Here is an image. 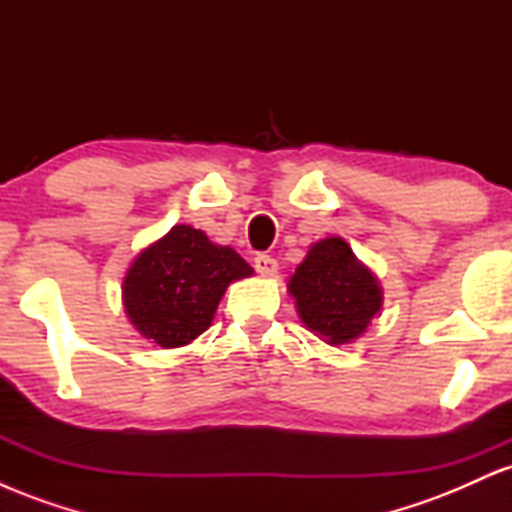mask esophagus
I'll list each match as a JSON object with an SVG mask.
<instances>
[{"label":"esophagus","instance_id":"34e87169","mask_svg":"<svg viewBox=\"0 0 512 512\" xmlns=\"http://www.w3.org/2000/svg\"><path fill=\"white\" fill-rule=\"evenodd\" d=\"M255 269L260 272L262 276H274L276 269H279V262L274 260L272 255H255Z\"/></svg>","mask_w":512,"mask_h":512}]
</instances>
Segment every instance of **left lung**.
Here are the masks:
<instances>
[{
  "label": "left lung",
  "mask_w": 512,
  "mask_h": 512,
  "mask_svg": "<svg viewBox=\"0 0 512 512\" xmlns=\"http://www.w3.org/2000/svg\"><path fill=\"white\" fill-rule=\"evenodd\" d=\"M289 291L305 327L334 346L361 337L383 308V289L375 274L339 236L310 245L289 279Z\"/></svg>",
  "instance_id": "left-lung-1"
}]
</instances>
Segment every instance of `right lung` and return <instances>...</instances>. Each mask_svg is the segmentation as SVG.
I'll return each instance as SVG.
<instances>
[{"instance_id": "obj_1", "label": "right lung", "mask_w": 512, "mask_h": 512, "mask_svg": "<svg viewBox=\"0 0 512 512\" xmlns=\"http://www.w3.org/2000/svg\"><path fill=\"white\" fill-rule=\"evenodd\" d=\"M245 276L252 267L236 250L180 223L139 252L122 281V303L142 337L175 349L209 330L228 284Z\"/></svg>"}]
</instances>
